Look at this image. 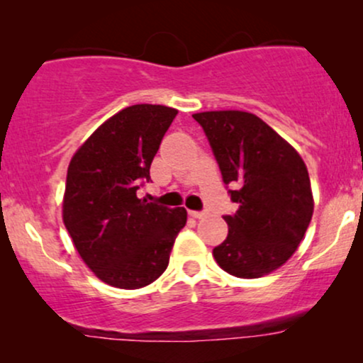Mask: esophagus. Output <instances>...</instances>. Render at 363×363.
Here are the masks:
<instances>
[{"label": "esophagus", "instance_id": "obj_1", "mask_svg": "<svg viewBox=\"0 0 363 363\" xmlns=\"http://www.w3.org/2000/svg\"><path fill=\"white\" fill-rule=\"evenodd\" d=\"M189 216H193V218H205V216H208L206 211H193L189 210Z\"/></svg>", "mask_w": 363, "mask_h": 363}]
</instances>
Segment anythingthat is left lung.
<instances>
[{
  "mask_svg": "<svg viewBox=\"0 0 363 363\" xmlns=\"http://www.w3.org/2000/svg\"><path fill=\"white\" fill-rule=\"evenodd\" d=\"M205 129L235 215L228 235L213 249L223 272L261 278L294 256L314 213L311 179L302 157L256 114L206 111L193 114Z\"/></svg>",
  "mask_w": 363,
  "mask_h": 363,
  "instance_id": "obj_1",
  "label": "left lung"
}]
</instances>
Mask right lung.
<instances>
[{
    "label": "right lung",
    "mask_w": 363,
    "mask_h": 363,
    "mask_svg": "<svg viewBox=\"0 0 363 363\" xmlns=\"http://www.w3.org/2000/svg\"><path fill=\"white\" fill-rule=\"evenodd\" d=\"M176 116L167 106H129L95 129L68 165L62 222L83 262L116 289L155 281L186 225L184 208L136 196Z\"/></svg>",
    "instance_id": "right-lung-1"
}]
</instances>
